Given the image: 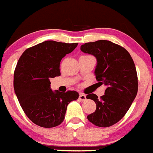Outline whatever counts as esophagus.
<instances>
[{
    "label": "esophagus",
    "mask_w": 153,
    "mask_h": 153,
    "mask_svg": "<svg viewBox=\"0 0 153 153\" xmlns=\"http://www.w3.org/2000/svg\"><path fill=\"white\" fill-rule=\"evenodd\" d=\"M79 99L81 101H84L86 100V95L84 94H82V93H80L79 94Z\"/></svg>",
    "instance_id": "esophagus-1"
}]
</instances>
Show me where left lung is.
Instances as JSON below:
<instances>
[{"mask_svg":"<svg viewBox=\"0 0 153 153\" xmlns=\"http://www.w3.org/2000/svg\"><path fill=\"white\" fill-rule=\"evenodd\" d=\"M80 49L96 58V79L101 85H107L100 99L95 94H87L86 98L96 104V110L87 119L98 127H110L124 117L137 94V74L134 61L125 48L109 40L86 43Z\"/></svg>","mask_w":153,"mask_h":153,"instance_id":"obj_1","label":"left lung"}]
</instances>
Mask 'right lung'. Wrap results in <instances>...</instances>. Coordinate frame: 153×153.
Returning a JSON list of instances; mask_svg holds the SVG:
<instances>
[{
  "label": "right lung",
  "instance_id": "add662e5",
  "mask_svg": "<svg viewBox=\"0 0 153 153\" xmlns=\"http://www.w3.org/2000/svg\"><path fill=\"white\" fill-rule=\"evenodd\" d=\"M77 45L46 40L26 49L19 59L14 71L15 93L27 118L40 127L59 126L68 104L79 97L76 91H52L49 80L61 75V61Z\"/></svg>",
  "mask_w": 153,
  "mask_h": 153
}]
</instances>
